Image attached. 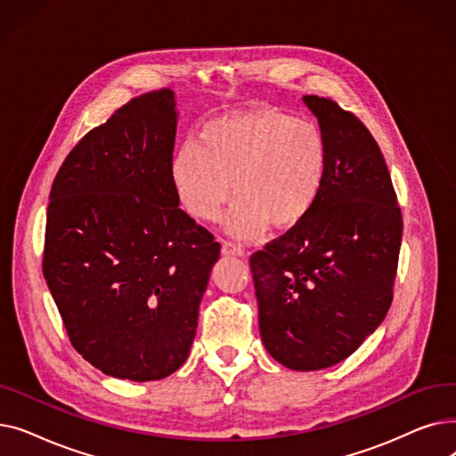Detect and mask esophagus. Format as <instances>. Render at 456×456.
<instances>
[{
  "instance_id": "1",
  "label": "esophagus",
  "mask_w": 456,
  "mask_h": 456,
  "mask_svg": "<svg viewBox=\"0 0 456 456\" xmlns=\"http://www.w3.org/2000/svg\"><path fill=\"white\" fill-rule=\"evenodd\" d=\"M222 253L224 255H234V256H244L246 249L240 244L231 242V240H224L222 242Z\"/></svg>"
}]
</instances>
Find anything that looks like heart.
<instances>
[{
    "instance_id": "heart-1",
    "label": "heart",
    "mask_w": 456,
    "mask_h": 456,
    "mask_svg": "<svg viewBox=\"0 0 456 456\" xmlns=\"http://www.w3.org/2000/svg\"><path fill=\"white\" fill-rule=\"evenodd\" d=\"M329 175L322 129L279 109H253L208 119L196 143L177 150L170 177L179 205L214 222L231 191L227 227L240 238L303 224L318 205ZM233 190H230V181Z\"/></svg>"
}]
</instances>
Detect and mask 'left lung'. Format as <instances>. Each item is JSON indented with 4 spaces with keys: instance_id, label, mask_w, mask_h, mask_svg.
I'll return each mask as SVG.
<instances>
[{
    "instance_id": "8db88e82",
    "label": "left lung",
    "mask_w": 456,
    "mask_h": 456,
    "mask_svg": "<svg viewBox=\"0 0 456 456\" xmlns=\"http://www.w3.org/2000/svg\"><path fill=\"white\" fill-rule=\"evenodd\" d=\"M329 146L308 218L249 256L260 337L282 366L314 371L358 349L394 299L403 234L388 166L354 112L305 95Z\"/></svg>"
}]
</instances>
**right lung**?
Instances as JSON below:
<instances>
[{"label":"right lung","mask_w":456,"mask_h":456,"mask_svg":"<svg viewBox=\"0 0 456 456\" xmlns=\"http://www.w3.org/2000/svg\"><path fill=\"white\" fill-rule=\"evenodd\" d=\"M170 88L140 94L88 131L55 175L42 273L68 338L129 380L179 370L220 242L179 208Z\"/></svg>","instance_id":"add662e5"}]
</instances>
